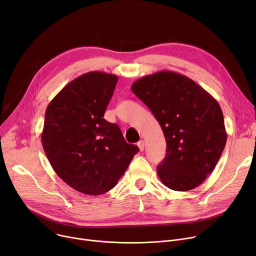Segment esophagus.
<instances>
[{
  "mask_svg": "<svg viewBox=\"0 0 256 256\" xmlns=\"http://www.w3.org/2000/svg\"><path fill=\"white\" fill-rule=\"evenodd\" d=\"M137 145H138V147H139V150H141V152H143L144 150V147H145V144H144V141L143 140H140L138 143H137Z\"/></svg>",
  "mask_w": 256,
  "mask_h": 256,
  "instance_id": "obj_1",
  "label": "esophagus"
}]
</instances>
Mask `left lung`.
<instances>
[{
    "label": "left lung",
    "instance_id": "obj_1",
    "mask_svg": "<svg viewBox=\"0 0 256 256\" xmlns=\"http://www.w3.org/2000/svg\"><path fill=\"white\" fill-rule=\"evenodd\" d=\"M130 88L164 132L167 154L156 168L160 180L174 191L195 189L216 167L226 144L218 102L193 80L169 70L145 76Z\"/></svg>",
    "mask_w": 256,
    "mask_h": 256
}]
</instances>
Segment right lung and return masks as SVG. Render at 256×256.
I'll return each mask as SVG.
<instances>
[{
    "label": "right lung",
    "instance_id": "1",
    "mask_svg": "<svg viewBox=\"0 0 256 256\" xmlns=\"http://www.w3.org/2000/svg\"><path fill=\"white\" fill-rule=\"evenodd\" d=\"M118 76L90 72L67 84L48 104L42 142L57 176L72 189L100 195L117 184L139 147L128 144L104 114Z\"/></svg>",
    "mask_w": 256,
    "mask_h": 256
}]
</instances>
